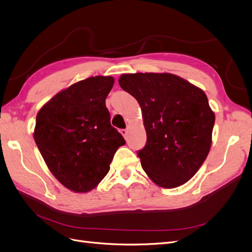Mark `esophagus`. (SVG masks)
<instances>
[{"instance_id":"34e87169","label":"esophagus","mask_w":252,"mask_h":252,"mask_svg":"<svg viewBox=\"0 0 252 252\" xmlns=\"http://www.w3.org/2000/svg\"><path fill=\"white\" fill-rule=\"evenodd\" d=\"M120 133H121V135H123L126 139L127 138V129H126V128H123V129H121Z\"/></svg>"}]
</instances>
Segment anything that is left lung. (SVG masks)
<instances>
[{
	"mask_svg": "<svg viewBox=\"0 0 252 252\" xmlns=\"http://www.w3.org/2000/svg\"><path fill=\"white\" fill-rule=\"evenodd\" d=\"M120 87L140 105L147 140L138 151L155 184L176 188L197 172L209 155L215 114L200 88L172 73H126Z\"/></svg>",
	"mask_w": 252,
	"mask_h": 252,
	"instance_id": "obj_1",
	"label": "left lung"
}]
</instances>
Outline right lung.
<instances>
[{
    "instance_id": "right-lung-1",
    "label": "right lung",
    "mask_w": 252,
    "mask_h": 252,
    "mask_svg": "<svg viewBox=\"0 0 252 252\" xmlns=\"http://www.w3.org/2000/svg\"><path fill=\"white\" fill-rule=\"evenodd\" d=\"M112 77H90L57 93L36 116L34 140L64 187L85 193L100 183L126 140L110 124Z\"/></svg>"
}]
</instances>
